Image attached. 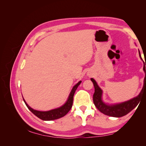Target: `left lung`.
<instances>
[{
    "instance_id": "obj_1",
    "label": "left lung",
    "mask_w": 146,
    "mask_h": 146,
    "mask_svg": "<svg viewBox=\"0 0 146 146\" xmlns=\"http://www.w3.org/2000/svg\"><path fill=\"white\" fill-rule=\"evenodd\" d=\"M139 55L140 58L143 60L141 58L140 52L139 50ZM146 64L144 65L143 70L145 72V77L144 80V86L141 90L139 94L135 97V98L131 99L129 100L124 102L117 104L114 105H108L105 104L102 100V90L100 89V88L98 86V83H96V80L94 78H91V80L93 83L94 86L95 91L93 94V102L96 108L99 111L104 113L105 115L110 116L111 117H120L126 115L129 113H130L132 110H133L138 104H139L140 99L142 95V92L145 86V83H146Z\"/></svg>"
}]
</instances>
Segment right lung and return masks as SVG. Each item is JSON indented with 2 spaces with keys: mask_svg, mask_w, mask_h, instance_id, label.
Returning a JSON list of instances; mask_svg holds the SVG:
<instances>
[{
  "mask_svg": "<svg viewBox=\"0 0 146 146\" xmlns=\"http://www.w3.org/2000/svg\"><path fill=\"white\" fill-rule=\"evenodd\" d=\"M81 82L82 81L78 82L76 85L74 86L71 91L70 92L67 101H66V102L63 105H62L61 107L59 108L49 110V111H38V110H35L31 108L30 107H29V105L26 103V102L25 101L24 98H23V100L24 101L26 106L27 107V108L38 118L42 119L43 121L55 120V119H59L60 117L64 116L66 114L70 111V110L71 109L72 104H73V99H74V93L75 92H76V90L77 89L78 86L80 85Z\"/></svg>",
  "mask_w": 146,
  "mask_h": 146,
  "instance_id": "add662e5",
  "label": "right lung"
}]
</instances>
